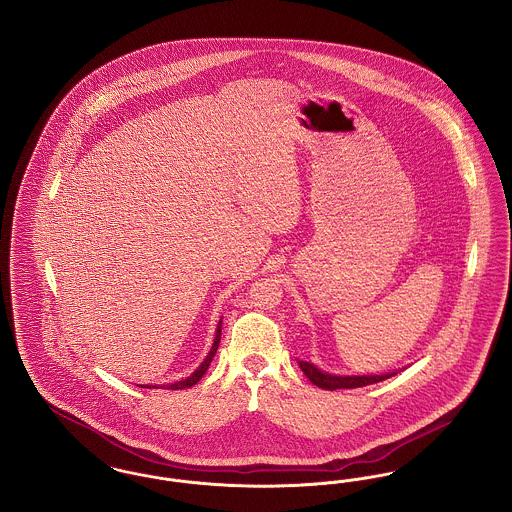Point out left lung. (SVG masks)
Segmentation results:
<instances>
[{"instance_id":"obj_1","label":"left lung","mask_w":512,"mask_h":512,"mask_svg":"<svg viewBox=\"0 0 512 512\" xmlns=\"http://www.w3.org/2000/svg\"><path fill=\"white\" fill-rule=\"evenodd\" d=\"M299 368L303 370V374L318 386L322 390H351V388H363V386H370V384H376V382H382L386 378H390L393 374H382V376H332V374H324L320 372L317 366L311 365V363H305V361H297Z\"/></svg>"}]
</instances>
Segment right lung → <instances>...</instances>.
Listing matches in <instances>:
<instances>
[{
  "label": "right lung",
  "instance_id": "right-lung-1",
  "mask_svg": "<svg viewBox=\"0 0 512 512\" xmlns=\"http://www.w3.org/2000/svg\"><path fill=\"white\" fill-rule=\"evenodd\" d=\"M220 326H222V320H220L219 326H217V336H215V343H213V347H211V351H209L207 359L201 363V366L195 370L192 376H188V378H186V380H182V382L171 384V386H169L171 390H184V388H190V386H194V384H197V382L201 380V376L207 372V368H209V365H211V361H213V357H215V353H217V349H219ZM142 388H144V386H142ZM147 388H149V386H147Z\"/></svg>",
  "mask_w": 512,
  "mask_h": 512
}]
</instances>
